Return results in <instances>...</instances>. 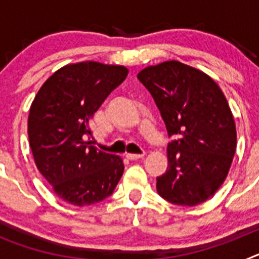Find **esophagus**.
<instances>
[{"mask_svg": "<svg viewBox=\"0 0 259 259\" xmlns=\"http://www.w3.org/2000/svg\"><path fill=\"white\" fill-rule=\"evenodd\" d=\"M125 158L130 159V161H137V159L144 158V154H132V153H128V154H125Z\"/></svg>", "mask_w": 259, "mask_h": 259, "instance_id": "obj_1", "label": "esophagus"}]
</instances>
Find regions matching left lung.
I'll use <instances>...</instances> for the list:
<instances>
[{"label": "left lung", "instance_id": "left-lung-1", "mask_svg": "<svg viewBox=\"0 0 259 259\" xmlns=\"http://www.w3.org/2000/svg\"><path fill=\"white\" fill-rule=\"evenodd\" d=\"M172 140L168 167L157 192L175 205L194 206L210 198L227 178L236 152V125L218 84L182 62L167 61L139 72Z\"/></svg>", "mask_w": 259, "mask_h": 259}]
</instances>
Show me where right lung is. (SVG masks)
<instances>
[{
	"instance_id": "1",
	"label": "right lung",
	"mask_w": 259,
	"mask_h": 259,
	"mask_svg": "<svg viewBox=\"0 0 259 259\" xmlns=\"http://www.w3.org/2000/svg\"><path fill=\"white\" fill-rule=\"evenodd\" d=\"M127 75L124 66L67 65L42 84L32 102L28 139L35 163L54 193L71 205L101 202L122 178V158L92 145L89 122Z\"/></svg>"
}]
</instances>
